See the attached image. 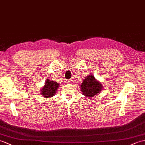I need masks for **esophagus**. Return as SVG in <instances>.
I'll return each instance as SVG.
<instances>
[{"label":"esophagus","instance_id":"34e87169","mask_svg":"<svg viewBox=\"0 0 145 145\" xmlns=\"http://www.w3.org/2000/svg\"><path fill=\"white\" fill-rule=\"evenodd\" d=\"M67 83H72V79H69V80H67Z\"/></svg>","mask_w":145,"mask_h":145}]
</instances>
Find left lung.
<instances>
[{"mask_svg":"<svg viewBox=\"0 0 145 145\" xmlns=\"http://www.w3.org/2000/svg\"><path fill=\"white\" fill-rule=\"evenodd\" d=\"M101 83L96 81L93 75H88L81 85V90L83 95L92 97L97 95L102 89Z\"/></svg>","mask_w":145,"mask_h":145,"instance_id":"8db88e82","label":"left lung"}]
</instances>
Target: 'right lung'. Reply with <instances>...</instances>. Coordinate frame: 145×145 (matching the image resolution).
I'll list each match as a JSON object with an SVG mask.
<instances>
[{
    "instance_id": "obj_1",
    "label": "right lung",
    "mask_w": 145,
    "mask_h": 145,
    "mask_svg": "<svg viewBox=\"0 0 145 145\" xmlns=\"http://www.w3.org/2000/svg\"><path fill=\"white\" fill-rule=\"evenodd\" d=\"M59 84L54 82L52 80H47L45 83V85L44 86V88L41 89V93L42 96L46 97H50L55 95L57 91V88H59Z\"/></svg>"
}]
</instances>
